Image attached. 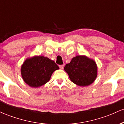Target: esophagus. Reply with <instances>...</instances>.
<instances>
[{
	"mask_svg": "<svg viewBox=\"0 0 124 124\" xmlns=\"http://www.w3.org/2000/svg\"><path fill=\"white\" fill-rule=\"evenodd\" d=\"M63 67H64L63 65H59V68H60L61 69H63Z\"/></svg>",
	"mask_w": 124,
	"mask_h": 124,
	"instance_id": "34e87169",
	"label": "esophagus"
}]
</instances>
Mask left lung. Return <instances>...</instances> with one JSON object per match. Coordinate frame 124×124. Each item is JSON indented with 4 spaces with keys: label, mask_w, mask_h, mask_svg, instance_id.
<instances>
[{
    "label": "left lung",
    "mask_w": 124,
    "mask_h": 124,
    "mask_svg": "<svg viewBox=\"0 0 124 124\" xmlns=\"http://www.w3.org/2000/svg\"><path fill=\"white\" fill-rule=\"evenodd\" d=\"M64 69L70 80L79 86H87L93 83L97 76V66L95 61L84 55L72 58Z\"/></svg>",
    "instance_id": "left-lung-1"
}]
</instances>
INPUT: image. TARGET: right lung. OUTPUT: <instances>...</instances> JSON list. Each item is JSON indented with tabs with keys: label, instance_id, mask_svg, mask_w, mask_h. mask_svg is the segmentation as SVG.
I'll list each match as a JSON object with an SVG mask.
<instances>
[{
	"label": "right lung",
	"instance_id": "add662e5",
	"mask_svg": "<svg viewBox=\"0 0 124 124\" xmlns=\"http://www.w3.org/2000/svg\"><path fill=\"white\" fill-rule=\"evenodd\" d=\"M59 69L54 61L43 56H35L24 61L21 73L28 86L38 87L47 83L54 71Z\"/></svg>",
	"mask_w": 124,
	"mask_h": 124
}]
</instances>
